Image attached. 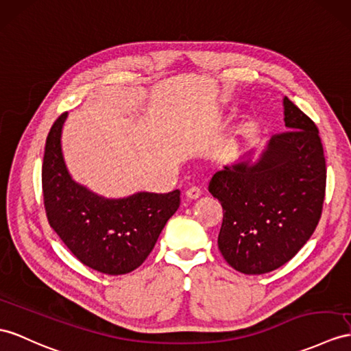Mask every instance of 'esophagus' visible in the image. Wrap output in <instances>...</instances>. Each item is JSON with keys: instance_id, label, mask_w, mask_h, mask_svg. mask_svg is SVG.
<instances>
[{"instance_id": "34e87169", "label": "esophagus", "mask_w": 351, "mask_h": 351, "mask_svg": "<svg viewBox=\"0 0 351 351\" xmlns=\"http://www.w3.org/2000/svg\"><path fill=\"white\" fill-rule=\"evenodd\" d=\"M186 196L189 199H198L199 196H201V189H199V187H195L193 186V187H191V189L186 191Z\"/></svg>"}]
</instances>
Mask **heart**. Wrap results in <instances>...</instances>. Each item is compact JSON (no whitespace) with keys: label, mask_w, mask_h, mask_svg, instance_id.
Masks as SVG:
<instances>
[{"label":"heart","mask_w":351,"mask_h":351,"mask_svg":"<svg viewBox=\"0 0 351 351\" xmlns=\"http://www.w3.org/2000/svg\"><path fill=\"white\" fill-rule=\"evenodd\" d=\"M245 126H247V123H243V125H241V128H245Z\"/></svg>","instance_id":"1"}]
</instances>
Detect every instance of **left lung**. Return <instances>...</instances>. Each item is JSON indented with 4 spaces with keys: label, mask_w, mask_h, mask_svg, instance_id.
Instances as JSON below:
<instances>
[{
    "label": "left lung",
    "mask_w": 351,
    "mask_h": 351,
    "mask_svg": "<svg viewBox=\"0 0 351 351\" xmlns=\"http://www.w3.org/2000/svg\"><path fill=\"white\" fill-rule=\"evenodd\" d=\"M289 131L271 136L258 160L241 158L213 176L221 204L219 250L234 269L258 276L289 262L317 226L326 192L319 130L287 97Z\"/></svg>",
    "instance_id": "1"
}]
</instances>
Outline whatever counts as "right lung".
I'll use <instances>...</instances> for the list:
<instances>
[{"label": "right lung", "mask_w": 351, "mask_h": 351, "mask_svg": "<svg viewBox=\"0 0 351 351\" xmlns=\"http://www.w3.org/2000/svg\"><path fill=\"white\" fill-rule=\"evenodd\" d=\"M66 114L50 128L43 159L41 184L49 225L83 265L108 276L128 274L147 259L180 205V191L107 199L77 184L61 152Z\"/></svg>", "instance_id": "obj_1"}]
</instances>
